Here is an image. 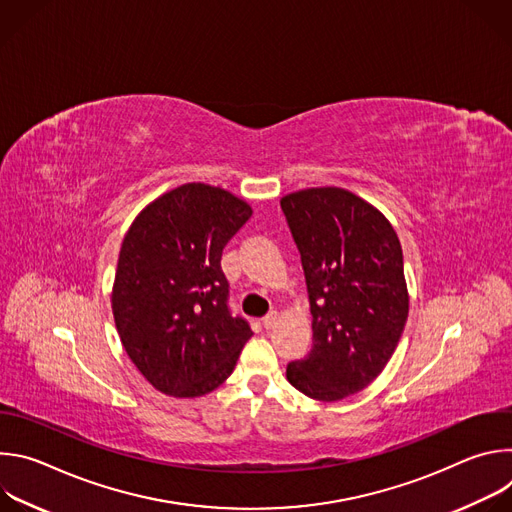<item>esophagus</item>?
<instances>
[{
  "label": "esophagus",
  "instance_id": "1",
  "mask_svg": "<svg viewBox=\"0 0 512 512\" xmlns=\"http://www.w3.org/2000/svg\"><path fill=\"white\" fill-rule=\"evenodd\" d=\"M277 322H279V312H277V310H271V312L263 318V326H265V328H273Z\"/></svg>",
  "mask_w": 512,
  "mask_h": 512
}]
</instances>
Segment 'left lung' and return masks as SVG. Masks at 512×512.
I'll use <instances>...</instances> for the list:
<instances>
[{
	"mask_svg": "<svg viewBox=\"0 0 512 512\" xmlns=\"http://www.w3.org/2000/svg\"><path fill=\"white\" fill-rule=\"evenodd\" d=\"M281 210L302 255L314 346L287 381L316 401H340L387 367L409 314L403 251L387 216L336 188L285 194Z\"/></svg>",
	"mask_w": 512,
	"mask_h": 512,
	"instance_id": "1",
	"label": "left lung"
}]
</instances>
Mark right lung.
Returning <instances> with one entry per match:
<instances>
[{
  "instance_id": "right-lung-1",
  "label": "right lung",
  "mask_w": 512,
  "mask_h": 512,
  "mask_svg": "<svg viewBox=\"0 0 512 512\" xmlns=\"http://www.w3.org/2000/svg\"><path fill=\"white\" fill-rule=\"evenodd\" d=\"M251 206L190 182L145 206L123 237L111 308L121 344L154 389L178 399L223 385L253 336L229 312L223 249Z\"/></svg>"
}]
</instances>
